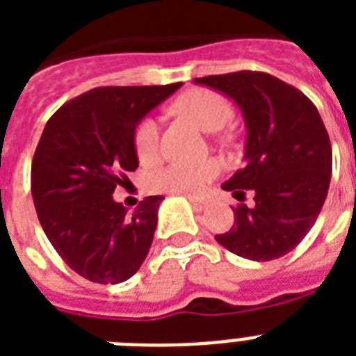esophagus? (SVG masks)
Here are the masks:
<instances>
[{
    "label": "esophagus",
    "instance_id": "obj_1",
    "mask_svg": "<svg viewBox=\"0 0 356 356\" xmlns=\"http://www.w3.org/2000/svg\"><path fill=\"white\" fill-rule=\"evenodd\" d=\"M191 203H193L194 210H197V212H203L209 207V203L205 200H196V197H191Z\"/></svg>",
    "mask_w": 356,
    "mask_h": 356
}]
</instances>
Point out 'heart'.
I'll list each match as a JSON object with an SVG mask.
<instances>
[{
    "mask_svg": "<svg viewBox=\"0 0 356 356\" xmlns=\"http://www.w3.org/2000/svg\"><path fill=\"white\" fill-rule=\"evenodd\" d=\"M175 108L193 119L205 131H217L234 115V108L225 96L210 89H193L181 94L175 102ZM160 128L155 118H144L134 130V149L139 162L149 163L159 153ZM219 175V165L212 160L200 163L172 162L155 169L147 178L153 191L175 194H200Z\"/></svg>",
    "mask_w": 356,
    "mask_h": 356,
    "instance_id": "heart-1",
    "label": "heart"
}]
</instances>
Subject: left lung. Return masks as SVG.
I'll return each instance as SVG.
<instances>
[{
  "mask_svg": "<svg viewBox=\"0 0 356 356\" xmlns=\"http://www.w3.org/2000/svg\"><path fill=\"white\" fill-rule=\"evenodd\" d=\"M221 90L246 119V165L226 184L237 207L234 226L216 241L248 260L267 262L294 250L310 232L326 200L332 144L314 105L301 90L262 71L196 78ZM255 194V205L243 203Z\"/></svg>",
  "mask_w": 356,
  "mask_h": 356,
  "instance_id": "8db88e82",
  "label": "left lung"
}]
</instances>
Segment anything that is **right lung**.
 <instances>
[{"instance_id": "1", "label": "right lung", "mask_w": 356, "mask_h": 356, "mask_svg": "<svg viewBox=\"0 0 356 356\" xmlns=\"http://www.w3.org/2000/svg\"><path fill=\"white\" fill-rule=\"evenodd\" d=\"M180 85L96 87L46 122L31 160L37 217L62 260L90 282L121 284L146 259L163 196L128 213L112 194L139 168L137 122Z\"/></svg>"}]
</instances>
